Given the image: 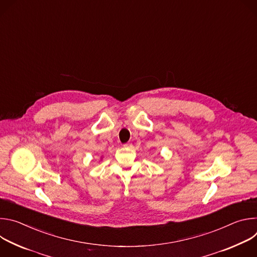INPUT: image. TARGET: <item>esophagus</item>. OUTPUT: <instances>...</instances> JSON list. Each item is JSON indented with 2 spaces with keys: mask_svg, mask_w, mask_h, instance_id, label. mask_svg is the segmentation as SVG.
<instances>
[{
  "mask_svg": "<svg viewBox=\"0 0 257 257\" xmlns=\"http://www.w3.org/2000/svg\"><path fill=\"white\" fill-rule=\"evenodd\" d=\"M133 146V144L132 143H130V142H127V143H125L124 144V148H127V149H131Z\"/></svg>",
  "mask_w": 257,
  "mask_h": 257,
  "instance_id": "1",
  "label": "esophagus"
}]
</instances>
